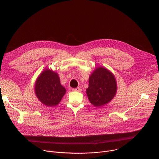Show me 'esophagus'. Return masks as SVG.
I'll use <instances>...</instances> for the list:
<instances>
[{"mask_svg": "<svg viewBox=\"0 0 159 159\" xmlns=\"http://www.w3.org/2000/svg\"><path fill=\"white\" fill-rule=\"evenodd\" d=\"M81 88L80 87H78L77 88H74V89H72V90L73 91H77V92H80L81 91Z\"/></svg>", "mask_w": 159, "mask_h": 159, "instance_id": "obj_1", "label": "esophagus"}]
</instances>
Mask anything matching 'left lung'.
<instances>
[{
  "label": "left lung",
  "instance_id": "1",
  "mask_svg": "<svg viewBox=\"0 0 159 159\" xmlns=\"http://www.w3.org/2000/svg\"><path fill=\"white\" fill-rule=\"evenodd\" d=\"M117 92L116 78L111 72L103 66L96 68L89 78L86 93L90 102L100 107L109 103Z\"/></svg>",
  "mask_w": 159,
  "mask_h": 159
}]
</instances>
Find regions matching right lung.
<instances>
[{
	"label": "right lung",
	"instance_id": "add662e5",
	"mask_svg": "<svg viewBox=\"0 0 159 159\" xmlns=\"http://www.w3.org/2000/svg\"><path fill=\"white\" fill-rule=\"evenodd\" d=\"M34 92L42 104L53 107L60 103L66 93V89L60 84L58 73L47 69L38 77L34 85Z\"/></svg>",
	"mask_w": 159,
	"mask_h": 159
}]
</instances>
